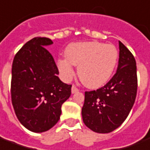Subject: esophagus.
<instances>
[{"instance_id": "34e87169", "label": "esophagus", "mask_w": 150, "mask_h": 150, "mask_svg": "<svg viewBox=\"0 0 150 150\" xmlns=\"http://www.w3.org/2000/svg\"><path fill=\"white\" fill-rule=\"evenodd\" d=\"M79 91V88H76V87H75V86H72V88H71V93H78Z\"/></svg>"}]
</instances>
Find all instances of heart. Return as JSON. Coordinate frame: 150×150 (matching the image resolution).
Wrapping results in <instances>:
<instances>
[{
    "label": "heart",
    "mask_w": 150,
    "mask_h": 150,
    "mask_svg": "<svg viewBox=\"0 0 150 150\" xmlns=\"http://www.w3.org/2000/svg\"><path fill=\"white\" fill-rule=\"evenodd\" d=\"M66 59H58L57 67L66 79L75 74L72 66L78 67L79 78L89 88H98L107 83L118 63L119 51L114 45L98 42L72 43L66 48Z\"/></svg>",
    "instance_id": "obj_1"
}]
</instances>
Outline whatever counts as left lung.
Masks as SVG:
<instances>
[{
    "instance_id": "8db88e82",
    "label": "left lung",
    "mask_w": 150,
    "mask_h": 150,
    "mask_svg": "<svg viewBox=\"0 0 150 150\" xmlns=\"http://www.w3.org/2000/svg\"><path fill=\"white\" fill-rule=\"evenodd\" d=\"M117 71L99 89L85 92L83 121L97 133H109L118 128L129 115L137 92V64L132 53L119 42Z\"/></svg>"
}]
</instances>
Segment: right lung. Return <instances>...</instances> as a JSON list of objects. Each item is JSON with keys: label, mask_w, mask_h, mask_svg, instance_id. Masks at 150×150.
Listing matches in <instances>:
<instances>
[{"label": "right lung", "mask_w": 150, "mask_h": 150, "mask_svg": "<svg viewBox=\"0 0 150 150\" xmlns=\"http://www.w3.org/2000/svg\"><path fill=\"white\" fill-rule=\"evenodd\" d=\"M53 44L46 37H35L16 53L12 65L11 100L19 122L33 132L52 128L60 119L62 105L71 94L64 83L51 53Z\"/></svg>", "instance_id": "1"}]
</instances>
